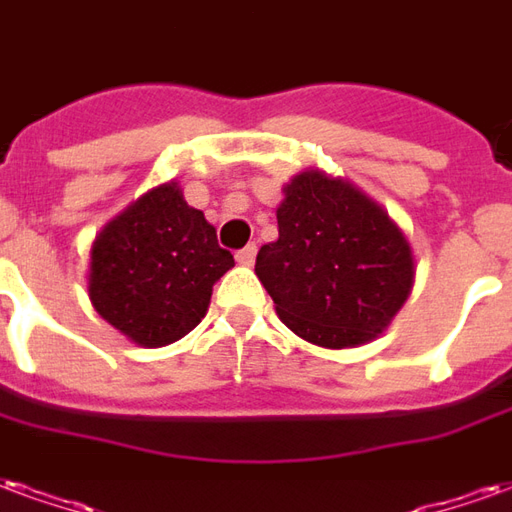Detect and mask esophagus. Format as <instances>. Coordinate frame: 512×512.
Instances as JSON below:
<instances>
[{"label":"esophagus","mask_w":512,"mask_h":512,"mask_svg":"<svg viewBox=\"0 0 512 512\" xmlns=\"http://www.w3.org/2000/svg\"><path fill=\"white\" fill-rule=\"evenodd\" d=\"M253 259H256V245H248V248L237 251V261H240L242 267H251Z\"/></svg>","instance_id":"esophagus-1"}]
</instances>
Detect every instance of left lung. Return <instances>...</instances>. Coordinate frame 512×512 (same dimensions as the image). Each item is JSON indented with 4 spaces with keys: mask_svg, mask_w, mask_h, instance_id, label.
<instances>
[{
    "mask_svg": "<svg viewBox=\"0 0 512 512\" xmlns=\"http://www.w3.org/2000/svg\"><path fill=\"white\" fill-rule=\"evenodd\" d=\"M278 240L256 275L281 322L302 341L352 349L384 333L414 286V253L379 201L319 169L283 185Z\"/></svg>",
    "mask_w": 512,
    "mask_h": 512,
    "instance_id": "left-lung-1",
    "label": "left lung"
}]
</instances>
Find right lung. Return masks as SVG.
Masks as SVG:
<instances>
[{
  "mask_svg": "<svg viewBox=\"0 0 512 512\" xmlns=\"http://www.w3.org/2000/svg\"><path fill=\"white\" fill-rule=\"evenodd\" d=\"M231 267L215 226L171 179L100 229L89 253V300L125 338L158 349L207 316L212 286Z\"/></svg>",
  "mask_w": 512,
  "mask_h": 512,
  "instance_id": "obj_1",
  "label": "right lung"
}]
</instances>
